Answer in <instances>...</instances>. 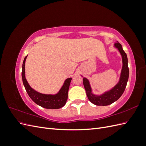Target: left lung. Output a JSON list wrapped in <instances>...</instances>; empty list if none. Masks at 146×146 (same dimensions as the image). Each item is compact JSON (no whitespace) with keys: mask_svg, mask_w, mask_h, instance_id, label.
I'll return each mask as SVG.
<instances>
[{"mask_svg":"<svg viewBox=\"0 0 146 146\" xmlns=\"http://www.w3.org/2000/svg\"><path fill=\"white\" fill-rule=\"evenodd\" d=\"M114 47L117 48L121 55L122 67L119 81L111 89L105 91L100 95L95 94L92 92V90L89 80L86 77H83H83V85L85 87L88 98L91 103L96 105L106 106L111 104L117 100L122 95L123 92H124L128 80H129V69L128 67V58L127 54L123 51L122 45L118 41L114 44Z\"/></svg>","mask_w":146,"mask_h":146,"instance_id":"8db88e82","label":"left lung"}]
</instances>
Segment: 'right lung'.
I'll return each instance as SVG.
<instances>
[{"instance_id": "obj_1", "label": "right lung", "mask_w": 146, "mask_h": 146, "mask_svg": "<svg viewBox=\"0 0 146 146\" xmlns=\"http://www.w3.org/2000/svg\"><path fill=\"white\" fill-rule=\"evenodd\" d=\"M27 55L25 57L22 69V78L27 94L35 104L47 109H58L66 104L68 99V91L72 78H66L59 91L55 94H46L33 90L25 78V64Z\"/></svg>"}]
</instances>
